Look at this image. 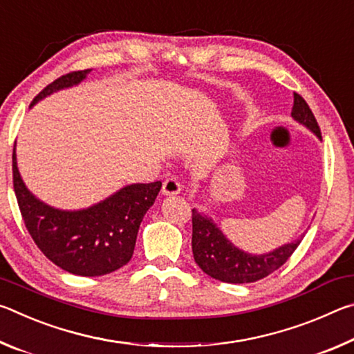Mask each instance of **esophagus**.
Wrapping results in <instances>:
<instances>
[{
	"label": "esophagus",
	"instance_id": "34e87169",
	"mask_svg": "<svg viewBox=\"0 0 354 354\" xmlns=\"http://www.w3.org/2000/svg\"><path fill=\"white\" fill-rule=\"evenodd\" d=\"M181 190H183V185H181V183L178 181V179L169 178V179H165V181H164V185H162V194L164 195H167V196L178 195Z\"/></svg>",
	"mask_w": 354,
	"mask_h": 354
}]
</instances>
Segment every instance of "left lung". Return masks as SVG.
I'll use <instances>...</instances> for the list:
<instances>
[{
  "label": "left lung",
  "mask_w": 354,
  "mask_h": 354,
  "mask_svg": "<svg viewBox=\"0 0 354 354\" xmlns=\"http://www.w3.org/2000/svg\"><path fill=\"white\" fill-rule=\"evenodd\" d=\"M292 117L303 127L313 131L322 140L319 123L306 101L298 93H293ZM301 239L303 236L290 243H284L283 247L270 253L251 254L227 241L211 217L198 212L196 209H192V251H194L195 262L206 274L221 283H254L268 277L287 262Z\"/></svg>",
  "instance_id": "1"
}]
</instances>
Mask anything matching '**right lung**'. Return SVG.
<instances>
[{"label":"right lung","mask_w":354,"mask_h":354,"mask_svg":"<svg viewBox=\"0 0 354 354\" xmlns=\"http://www.w3.org/2000/svg\"><path fill=\"white\" fill-rule=\"evenodd\" d=\"M91 70L71 71L57 77L32 100L31 106L48 95L77 86ZM14 190L23 221L32 241L48 259L62 270L80 277H101L127 266L134 253L137 232L162 183L131 184L109 198L80 211H62L28 190L12 154Z\"/></svg>","instance_id":"add662e5"}]
</instances>
